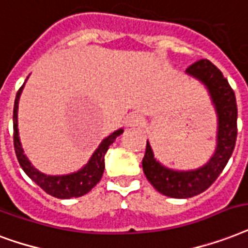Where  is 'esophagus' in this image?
Here are the masks:
<instances>
[{
  "instance_id": "esophagus-1",
  "label": "esophagus",
  "mask_w": 248,
  "mask_h": 248,
  "mask_svg": "<svg viewBox=\"0 0 248 248\" xmlns=\"http://www.w3.org/2000/svg\"><path fill=\"white\" fill-rule=\"evenodd\" d=\"M143 122V117L139 114V113H131L128 114L127 118H126V124L130 126V127H137Z\"/></svg>"
}]
</instances>
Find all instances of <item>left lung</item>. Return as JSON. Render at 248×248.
<instances>
[{
  "label": "left lung",
  "instance_id": "1",
  "mask_svg": "<svg viewBox=\"0 0 248 248\" xmlns=\"http://www.w3.org/2000/svg\"><path fill=\"white\" fill-rule=\"evenodd\" d=\"M207 86L218 116L216 154L207 165L192 171H174L160 165L154 157V152L147 141L143 158V171L149 183L162 195L187 199L199 195L218 178L233 154L237 140V101L233 88L226 78L212 62L199 60L186 69Z\"/></svg>",
  "mask_w": 248,
  "mask_h": 248
}]
</instances>
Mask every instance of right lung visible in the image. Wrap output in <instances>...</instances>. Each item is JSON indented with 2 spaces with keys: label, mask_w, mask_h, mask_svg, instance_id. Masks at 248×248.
<instances>
[{
  "label": "right lung",
  "mask_w": 248,
  "mask_h": 248,
  "mask_svg": "<svg viewBox=\"0 0 248 248\" xmlns=\"http://www.w3.org/2000/svg\"><path fill=\"white\" fill-rule=\"evenodd\" d=\"M20 87L16 92L14 103V111H13V128H14V149L16 158H18L19 165L22 166L24 173L33 181V182L40 186L46 194L58 198V199H71V198H79V196L86 195L90 192L103 177L104 169H105V162H104V156L107 154L109 145L116 140L117 137H120L124 132V130H117L111 134L110 137L104 139L96 152L92 155V157L88 161L83 169H80L77 173L69 175H46L40 173L31 165L28 161L26 155L23 154V149L20 145L18 137V101L19 96L22 93Z\"/></svg>",
  "instance_id": "add662e5"
}]
</instances>
